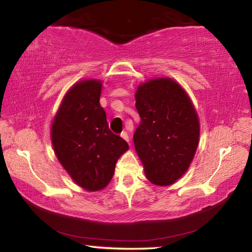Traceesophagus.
<instances>
[{
  "label": "esophagus",
  "mask_w": 252,
  "mask_h": 252,
  "mask_svg": "<svg viewBox=\"0 0 252 252\" xmlns=\"http://www.w3.org/2000/svg\"><path fill=\"white\" fill-rule=\"evenodd\" d=\"M121 137L123 138V139H126L127 143H129V145H131V141H130V137L129 134H127V132H126V131H123V132L121 133Z\"/></svg>",
  "instance_id": "obj_1"
}]
</instances>
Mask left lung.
Instances as JSON below:
<instances>
[{
    "label": "left lung",
    "instance_id": "obj_1",
    "mask_svg": "<svg viewBox=\"0 0 252 252\" xmlns=\"http://www.w3.org/2000/svg\"><path fill=\"white\" fill-rule=\"evenodd\" d=\"M140 123L133 134L138 157L151 183L171 185L195 154L200 125L189 95L171 79L146 82L136 92Z\"/></svg>",
    "mask_w": 252,
    "mask_h": 252
}]
</instances>
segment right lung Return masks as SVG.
Instances as JSON below:
<instances>
[{"label":"right lung","instance_id":"right-lung-1","mask_svg":"<svg viewBox=\"0 0 252 252\" xmlns=\"http://www.w3.org/2000/svg\"><path fill=\"white\" fill-rule=\"evenodd\" d=\"M100 81L77 83L63 98L52 123L51 139L59 162L77 185L88 190L106 187L119 158L129 145L108 127L99 104Z\"/></svg>","mask_w":252,"mask_h":252}]
</instances>
